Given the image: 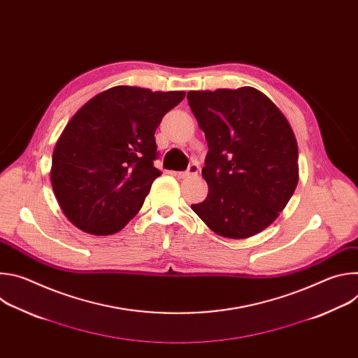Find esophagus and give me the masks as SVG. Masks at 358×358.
<instances>
[{"label": "esophagus", "instance_id": "34e87169", "mask_svg": "<svg viewBox=\"0 0 358 358\" xmlns=\"http://www.w3.org/2000/svg\"><path fill=\"white\" fill-rule=\"evenodd\" d=\"M198 171H199V167H198L196 164H191L187 171H176V173H173V174H174L177 178H187V177H194V176H196Z\"/></svg>", "mask_w": 358, "mask_h": 358}]
</instances>
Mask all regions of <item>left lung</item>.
<instances>
[{"label": "left lung", "instance_id": "8db88e82", "mask_svg": "<svg viewBox=\"0 0 358 358\" xmlns=\"http://www.w3.org/2000/svg\"><path fill=\"white\" fill-rule=\"evenodd\" d=\"M188 105L206 133L202 177L208 195L192 211L215 234L243 239L268 228L299 181L294 133L261 90H189Z\"/></svg>", "mask_w": 358, "mask_h": 358}]
</instances>
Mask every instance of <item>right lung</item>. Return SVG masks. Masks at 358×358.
Segmentation results:
<instances>
[{"label":"right lung","mask_w":358,"mask_h":358,"mask_svg":"<svg viewBox=\"0 0 358 358\" xmlns=\"http://www.w3.org/2000/svg\"><path fill=\"white\" fill-rule=\"evenodd\" d=\"M185 92L115 86L69 120L52 155L50 184L64 215L80 231L112 235L143 207L162 171L155 133Z\"/></svg>","instance_id":"1"}]
</instances>
